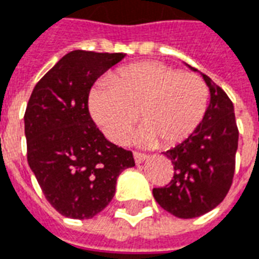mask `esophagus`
Instances as JSON below:
<instances>
[{"mask_svg": "<svg viewBox=\"0 0 259 259\" xmlns=\"http://www.w3.org/2000/svg\"><path fill=\"white\" fill-rule=\"evenodd\" d=\"M134 158H135V162H137V164H142L145 159H147V155L142 154V153H137V151H135V153H134Z\"/></svg>", "mask_w": 259, "mask_h": 259, "instance_id": "34e87169", "label": "esophagus"}]
</instances>
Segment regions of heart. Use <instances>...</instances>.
<instances>
[{
  "instance_id": "obj_1",
  "label": "heart",
  "mask_w": 259,
  "mask_h": 259,
  "mask_svg": "<svg viewBox=\"0 0 259 259\" xmlns=\"http://www.w3.org/2000/svg\"><path fill=\"white\" fill-rule=\"evenodd\" d=\"M209 104V90L195 73L161 63L122 68L93 89L89 109L108 141L120 145L137 120L139 145L164 146L186 141L199 127Z\"/></svg>"
}]
</instances>
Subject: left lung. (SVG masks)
Here are the masks:
<instances>
[{
	"label": "left lung",
	"instance_id": "8db88e82",
	"mask_svg": "<svg viewBox=\"0 0 259 259\" xmlns=\"http://www.w3.org/2000/svg\"><path fill=\"white\" fill-rule=\"evenodd\" d=\"M202 77L210 91L205 117L191 137L165 151L174 179L165 187L153 188L158 205L179 219L213 210L224 201L235 174L239 131L232 101L210 77Z\"/></svg>",
	"mask_w": 259,
	"mask_h": 259
}]
</instances>
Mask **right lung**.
I'll return each instance as SVG.
<instances>
[{
	"label": "right lung",
	"instance_id": "1",
	"mask_svg": "<svg viewBox=\"0 0 259 259\" xmlns=\"http://www.w3.org/2000/svg\"><path fill=\"white\" fill-rule=\"evenodd\" d=\"M124 57L69 52L36 83L27 105V161L49 203L69 219L104 210L120 174L135 165L131 151L109 142L89 112L95 80Z\"/></svg>",
	"mask_w": 259,
	"mask_h": 259
}]
</instances>
